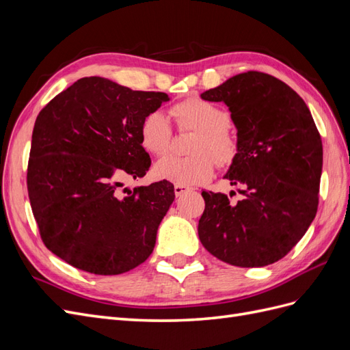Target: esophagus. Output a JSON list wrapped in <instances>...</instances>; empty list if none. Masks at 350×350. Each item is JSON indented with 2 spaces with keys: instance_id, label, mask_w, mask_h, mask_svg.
I'll list each match as a JSON object with an SVG mask.
<instances>
[{
  "instance_id": "1",
  "label": "esophagus",
  "mask_w": 350,
  "mask_h": 350,
  "mask_svg": "<svg viewBox=\"0 0 350 350\" xmlns=\"http://www.w3.org/2000/svg\"><path fill=\"white\" fill-rule=\"evenodd\" d=\"M189 187H187V185H179V184H176L175 187H174V191H175V196L176 197H181L184 193H187V191H189Z\"/></svg>"
}]
</instances>
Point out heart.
<instances>
[{"label":"heart","mask_w":350,"mask_h":350,"mask_svg":"<svg viewBox=\"0 0 350 350\" xmlns=\"http://www.w3.org/2000/svg\"><path fill=\"white\" fill-rule=\"evenodd\" d=\"M178 129L196 131L188 152L191 156H166L154 165V175L179 185H200L213 176L215 162L228 166L238 154V140L228 129L229 113L217 105L201 98H188L171 109ZM140 139L144 149L162 156L167 153L172 140V129L162 111L147 113L140 125Z\"/></svg>","instance_id":"b5f03b06"}]
</instances>
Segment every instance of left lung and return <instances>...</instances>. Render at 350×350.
<instances>
[{"mask_svg": "<svg viewBox=\"0 0 350 350\" xmlns=\"http://www.w3.org/2000/svg\"><path fill=\"white\" fill-rule=\"evenodd\" d=\"M201 99L224 102L237 126L238 154L225 178L243 185L238 203L203 191V247L238 267L283 258L308 230L319 207L323 143L304 99L260 71L237 74Z\"/></svg>", "mask_w": 350, "mask_h": 350, "instance_id": "obj_1", "label": "left lung"}]
</instances>
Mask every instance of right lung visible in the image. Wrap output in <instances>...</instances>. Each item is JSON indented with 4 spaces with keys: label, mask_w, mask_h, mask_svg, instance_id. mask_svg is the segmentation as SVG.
Wrapping results in <instances>:
<instances>
[{
    "label": "right lung",
    "mask_w": 350,
    "mask_h": 350,
    "mask_svg": "<svg viewBox=\"0 0 350 350\" xmlns=\"http://www.w3.org/2000/svg\"><path fill=\"white\" fill-rule=\"evenodd\" d=\"M167 100L162 92L84 77L39 112L27 166L29 200L46 248L72 267L112 276L140 266L153 252L174 185L135 187L126 196L120 187L122 179L149 171L140 125Z\"/></svg>",
    "instance_id": "right-lung-1"
}]
</instances>
